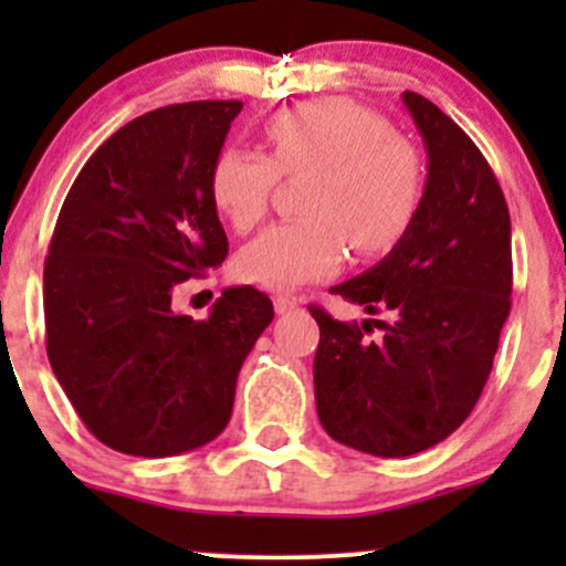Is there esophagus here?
<instances>
[{
    "mask_svg": "<svg viewBox=\"0 0 566 566\" xmlns=\"http://www.w3.org/2000/svg\"><path fill=\"white\" fill-rule=\"evenodd\" d=\"M273 306H276L279 315H284V312H290L298 306V298H293V295H276V298H273Z\"/></svg>",
    "mask_w": 566,
    "mask_h": 566,
    "instance_id": "esophagus-1",
    "label": "esophagus"
}]
</instances>
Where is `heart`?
I'll use <instances>...</instances> for the list:
<instances>
[{
    "label": "heart",
    "instance_id": "heart-1",
    "mask_svg": "<svg viewBox=\"0 0 566 566\" xmlns=\"http://www.w3.org/2000/svg\"><path fill=\"white\" fill-rule=\"evenodd\" d=\"M271 158L224 147L210 169L219 213L249 232L265 219L279 177L310 175L306 219L284 221L238 251L241 279L295 290L334 276L347 247L361 256L389 251L408 232L424 197L421 156L380 114L347 98H319L276 112L262 125Z\"/></svg>",
    "mask_w": 566,
    "mask_h": 566
}]
</instances>
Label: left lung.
<instances>
[{"instance_id":"obj_1","label":"left lung","mask_w":566,"mask_h":566,"mask_svg":"<svg viewBox=\"0 0 566 566\" xmlns=\"http://www.w3.org/2000/svg\"><path fill=\"white\" fill-rule=\"evenodd\" d=\"M402 101L430 158L419 213L378 265L331 287L389 319L342 323L310 306L319 424L375 458H408L458 430L512 306L510 208L488 158L424 95L408 90Z\"/></svg>"}]
</instances>
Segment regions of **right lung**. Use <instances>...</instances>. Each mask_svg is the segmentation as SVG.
Listing matches in <instances>:
<instances>
[{"label":"right lung","mask_w":566,"mask_h":566,"mask_svg":"<svg viewBox=\"0 0 566 566\" xmlns=\"http://www.w3.org/2000/svg\"><path fill=\"white\" fill-rule=\"evenodd\" d=\"M241 101L130 119L73 180L43 268L45 353L78 419L108 449L172 458L227 427L243 361L271 325L265 293L230 287L205 319L172 310L230 243L210 169Z\"/></svg>","instance_id":"add662e5"}]
</instances>
